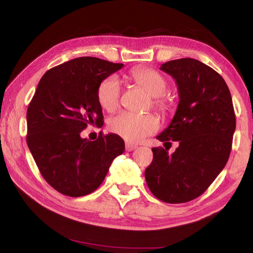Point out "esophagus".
<instances>
[{
    "label": "esophagus",
    "mask_w": 253,
    "mask_h": 253,
    "mask_svg": "<svg viewBox=\"0 0 253 253\" xmlns=\"http://www.w3.org/2000/svg\"><path fill=\"white\" fill-rule=\"evenodd\" d=\"M137 148V145L135 144H130V143H126V151L127 152H131L134 151V149Z\"/></svg>",
    "instance_id": "34e87169"
}]
</instances>
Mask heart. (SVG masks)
I'll use <instances>...</instances> for the list:
<instances>
[{
  "label": "heart",
  "instance_id": "obj_1",
  "mask_svg": "<svg viewBox=\"0 0 253 253\" xmlns=\"http://www.w3.org/2000/svg\"><path fill=\"white\" fill-rule=\"evenodd\" d=\"M130 78L154 97L153 106L155 108L161 111H166L169 108V101L164 97L169 88L168 80L157 70L145 67L135 68L130 72ZM121 96V81L115 76L107 77L97 88L98 102L109 113L118 108ZM108 127L111 131L128 142H138L144 137L155 132L160 127V122L152 114H132L123 111L110 119Z\"/></svg>",
  "mask_w": 253,
  "mask_h": 253
}]
</instances>
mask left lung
Instances as JSON below:
<instances>
[{"mask_svg": "<svg viewBox=\"0 0 253 253\" xmlns=\"http://www.w3.org/2000/svg\"><path fill=\"white\" fill-rule=\"evenodd\" d=\"M161 70L176 81L179 101L157 139L178 142V147L172 155L166 147L152 148L145 178L158 200L185 203L203 194L229 160L235 130L232 97L224 79L199 60H172Z\"/></svg>", "mask_w": 253, "mask_h": 253, "instance_id": "left-lung-1", "label": "left lung"}]
</instances>
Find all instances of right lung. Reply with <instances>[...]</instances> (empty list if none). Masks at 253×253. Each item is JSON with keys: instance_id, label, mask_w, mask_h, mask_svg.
I'll return each instance as SVG.
<instances>
[{"instance_id": "1", "label": "right lung", "mask_w": 253, "mask_h": 253, "mask_svg": "<svg viewBox=\"0 0 253 253\" xmlns=\"http://www.w3.org/2000/svg\"><path fill=\"white\" fill-rule=\"evenodd\" d=\"M123 63L93 57L72 59L45 72L28 107L27 144L43 178L63 195L97 190L111 163L124 153L121 136L81 138L88 125L104 124L97 88Z\"/></svg>"}]
</instances>
